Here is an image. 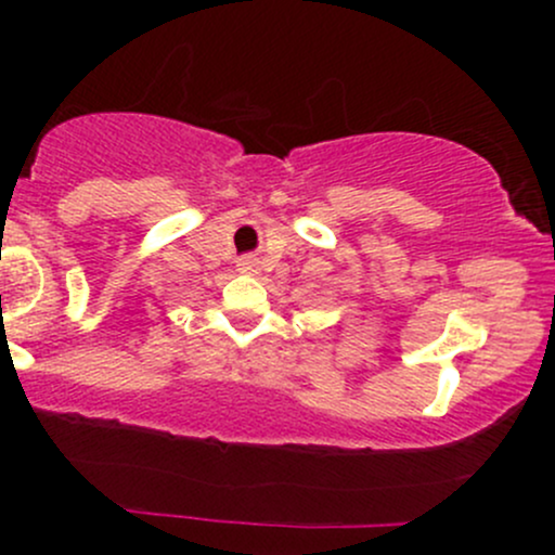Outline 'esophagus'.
I'll return each mask as SVG.
<instances>
[{
	"label": "esophagus",
	"mask_w": 555,
	"mask_h": 555,
	"mask_svg": "<svg viewBox=\"0 0 555 555\" xmlns=\"http://www.w3.org/2000/svg\"><path fill=\"white\" fill-rule=\"evenodd\" d=\"M237 271H240V273H258V271H260V260H258L256 256H245V258H240Z\"/></svg>",
	"instance_id": "obj_1"
}]
</instances>
